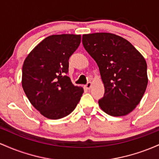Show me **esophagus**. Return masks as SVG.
Listing matches in <instances>:
<instances>
[{"instance_id":"1","label":"esophagus","mask_w":159,"mask_h":159,"mask_svg":"<svg viewBox=\"0 0 159 159\" xmlns=\"http://www.w3.org/2000/svg\"><path fill=\"white\" fill-rule=\"evenodd\" d=\"M91 86H92V83L91 82H87V84L84 85V87L86 89H87V90H90Z\"/></svg>"}]
</instances>
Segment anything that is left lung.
<instances>
[{"label": "left lung", "instance_id": "1", "mask_svg": "<svg viewBox=\"0 0 159 159\" xmlns=\"http://www.w3.org/2000/svg\"><path fill=\"white\" fill-rule=\"evenodd\" d=\"M82 43L97 63L105 87L98 100L102 110L114 116L132 112L148 83L143 57L126 39L109 33L84 34Z\"/></svg>", "mask_w": 159, "mask_h": 159}]
</instances>
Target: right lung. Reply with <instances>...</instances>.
I'll list each match as a JSON object with an SVG mask.
<instances>
[{
    "instance_id": "obj_1",
    "label": "right lung",
    "mask_w": 159,
    "mask_h": 159,
    "mask_svg": "<svg viewBox=\"0 0 159 159\" xmlns=\"http://www.w3.org/2000/svg\"><path fill=\"white\" fill-rule=\"evenodd\" d=\"M81 35L49 36L38 44L24 62L22 87L40 114L57 120L72 113L84 89L67 76L69 59L81 43Z\"/></svg>"
}]
</instances>
